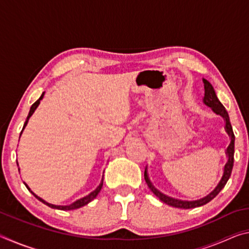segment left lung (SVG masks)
Listing matches in <instances>:
<instances>
[{
  "instance_id": "8db88e82",
  "label": "left lung",
  "mask_w": 249,
  "mask_h": 249,
  "mask_svg": "<svg viewBox=\"0 0 249 249\" xmlns=\"http://www.w3.org/2000/svg\"><path fill=\"white\" fill-rule=\"evenodd\" d=\"M203 83H204V98H203V103L205 105H208L209 107L213 109L214 113H216L217 115H221L223 119L225 121V130L226 133L229 134V136L231 138V142L229 147L226 148V156H227V162L224 166V171H223V176L220 180V182L217 183L215 189L212 192H210L208 196L202 197V199L196 200V201H182V200H178V199H174V197H170L163 193L160 192L159 190L156 189L153 183L150 182L148 174H147V168L145 169V180L146 183L148 184V187L151 191H153L154 195L158 197L160 201H162L163 203H166L170 206H174V208H179V209H193V208H197V206H202L206 203H209L211 200H213L218 193L221 192L223 188L225 187V184L227 181H229L231 170H233V165H234V145H235V136L233 133V128H231V122H230V117H229V113L226 112L225 107H223V104L218 101L217 96L215 94V91H214L212 84H211L208 80L203 79Z\"/></svg>"
}]
</instances>
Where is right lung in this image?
Instances as JSON below:
<instances>
[{"label": "right lung", "mask_w": 249, "mask_h": 249, "mask_svg": "<svg viewBox=\"0 0 249 249\" xmlns=\"http://www.w3.org/2000/svg\"><path fill=\"white\" fill-rule=\"evenodd\" d=\"M44 94H45V92L43 94L40 95V98L36 101L35 103H34L32 107H31V109H29V113H28V115H27V119H26V121H25V124H24V126H23V129H22V132H20V135H22V133H23V130H24V128H25V126L27 125V123H28V120H29V117H31L32 115H33V113L35 112V109L37 108V107H38L39 105V103H40V100L44 98ZM20 135H19V137H20ZM19 170V169H18ZM25 183V182H24ZM25 185H26V188L28 189V191H31L32 193H33V196L36 197V199H38L40 202H43L44 204H46V205H48L49 208H53V209H58V210H62V211H69V210H75V209H79V208H81V206H84V205H87L88 203H90V202L92 201V200H94L95 197H96V196L99 195V192L101 191V189H102V185H103V177H102V180H101V183L99 184V187L95 189L94 191H92L90 195H88L87 196H84V197H82V199H79V200H77L75 202H73V203H71V204H69V205H54V204H50V203H48V202H46L45 200H43L41 199V197H39L38 196H36L35 193H34L32 190H31V188L28 187V185L25 183Z\"/></svg>", "instance_id": "right-lung-1"}]
</instances>
